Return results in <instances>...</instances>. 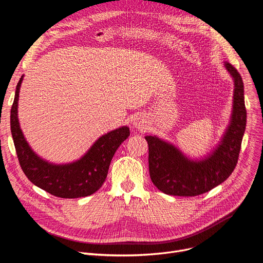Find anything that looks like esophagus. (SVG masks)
<instances>
[{
    "mask_svg": "<svg viewBox=\"0 0 263 263\" xmlns=\"http://www.w3.org/2000/svg\"><path fill=\"white\" fill-rule=\"evenodd\" d=\"M132 126L133 128H135L136 130L143 131L146 127H147V119L145 116L143 115H137L134 117L133 121H132Z\"/></svg>",
    "mask_w": 263,
    "mask_h": 263,
    "instance_id": "esophagus-1",
    "label": "esophagus"
}]
</instances>
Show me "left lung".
Wrapping results in <instances>:
<instances>
[{
    "instance_id": "left-lung-1",
    "label": "left lung",
    "mask_w": 263,
    "mask_h": 263,
    "mask_svg": "<svg viewBox=\"0 0 263 263\" xmlns=\"http://www.w3.org/2000/svg\"><path fill=\"white\" fill-rule=\"evenodd\" d=\"M224 66L233 80L232 109L230 122L212 151L192 159L157 135L145 137L151 181L165 194L185 197L203 194L223 183L236 167L246 127L244 85L236 68L227 62Z\"/></svg>"
}]
</instances>
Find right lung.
<instances>
[{"label": "right lung", "mask_w": 263, "mask_h": 263, "mask_svg": "<svg viewBox=\"0 0 263 263\" xmlns=\"http://www.w3.org/2000/svg\"><path fill=\"white\" fill-rule=\"evenodd\" d=\"M23 77L17 84L10 110L11 135L23 173L32 183L54 196L79 198L93 194L105 181L116 150L129 137V128L123 126L103 134L73 162L55 164L40 158L25 140L19 123L18 101Z\"/></svg>", "instance_id": "1"}]
</instances>
